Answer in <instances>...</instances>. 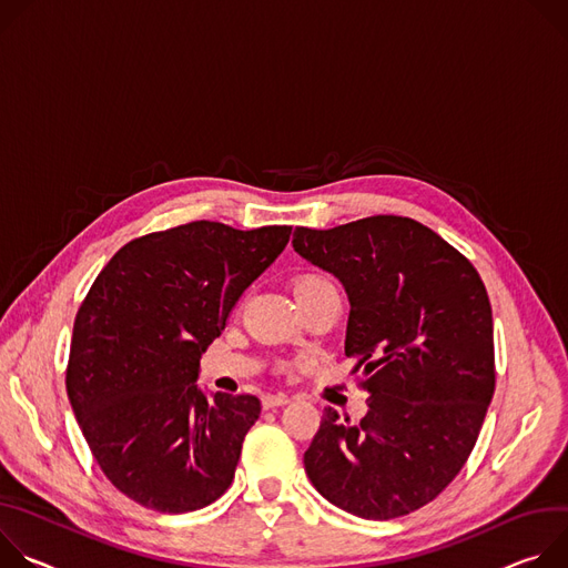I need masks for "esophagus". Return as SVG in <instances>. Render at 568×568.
<instances>
[{
	"label": "esophagus",
	"instance_id": "obj_1",
	"mask_svg": "<svg viewBox=\"0 0 568 568\" xmlns=\"http://www.w3.org/2000/svg\"><path fill=\"white\" fill-rule=\"evenodd\" d=\"M262 404H264L266 410H271V408L288 404V395H284V393H268V395L262 397Z\"/></svg>",
	"mask_w": 568,
	"mask_h": 568
}]
</instances>
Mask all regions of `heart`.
Here are the masks:
<instances>
[{
    "instance_id": "heart-1",
    "label": "heart",
    "mask_w": 568,
    "mask_h": 568,
    "mask_svg": "<svg viewBox=\"0 0 568 568\" xmlns=\"http://www.w3.org/2000/svg\"><path fill=\"white\" fill-rule=\"evenodd\" d=\"M332 286V282L318 273H302L295 277L293 282V291H295V297H306L311 293H318L321 288H327Z\"/></svg>"
}]
</instances>
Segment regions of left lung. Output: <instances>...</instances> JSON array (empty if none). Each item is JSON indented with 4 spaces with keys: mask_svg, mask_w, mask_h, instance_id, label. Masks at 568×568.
Masks as SVG:
<instances>
[{
    "mask_svg": "<svg viewBox=\"0 0 568 568\" xmlns=\"http://www.w3.org/2000/svg\"><path fill=\"white\" fill-rule=\"evenodd\" d=\"M293 247L349 297L345 356L369 393L352 424L327 408L304 469L361 519L419 510L465 467L494 395V325L471 262L430 227L393 214L295 227Z\"/></svg>",
    "mask_w": 568,
    "mask_h": 568,
    "instance_id": "left-lung-1",
    "label": "left lung"
}]
</instances>
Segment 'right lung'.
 Returning a JSON list of instances; mask_svg holds the SVG:
<instances>
[{
	"label": "right lung",
	"mask_w": 568,
	"mask_h": 568,
	"mask_svg": "<svg viewBox=\"0 0 568 568\" xmlns=\"http://www.w3.org/2000/svg\"><path fill=\"white\" fill-rule=\"evenodd\" d=\"M288 236L291 225L192 221L129 241L90 286L68 395L101 471L140 506L194 513L232 485L262 402L227 393L210 402L196 386L201 354Z\"/></svg>",
	"instance_id": "obj_1"
}]
</instances>
